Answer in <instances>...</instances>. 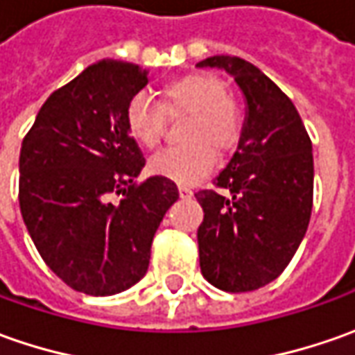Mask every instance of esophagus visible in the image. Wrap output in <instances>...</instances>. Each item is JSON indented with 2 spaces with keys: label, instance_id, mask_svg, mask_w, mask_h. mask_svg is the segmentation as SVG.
<instances>
[{
  "label": "esophagus",
  "instance_id": "obj_1",
  "mask_svg": "<svg viewBox=\"0 0 355 355\" xmlns=\"http://www.w3.org/2000/svg\"><path fill=\"white\" fill-rule=\"evenodd\" d=\"M178 194H180V198H190L192 196V190L187 189V187H178Z\"/></svg>",
  "mask_w": 355,
  "mask_h": 355
}]
</instances>
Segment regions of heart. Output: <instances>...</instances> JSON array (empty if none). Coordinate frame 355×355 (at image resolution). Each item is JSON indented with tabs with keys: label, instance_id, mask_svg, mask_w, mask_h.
Listing matches in <instances>:
<instances>
[{
	"label": "heart",
	"instance_id": "heart-1",
	"mask_svg": "<svg viewBox=\"0 0 355 355\" xmlns=\"http://www.w3.org/2000/svg\"><path fill=\"white\" fill-rule=\"evenodd\" d=\"M189 116L180 139L184 145L166 149L149 163L155 175L180 184H192L206 177L218 155L236 151L243 135L245 117L239 102L227 94L224 80L214 74L194 72L163 84L157 102L137 94L125 105L129 135L147 151H155L165 135L166 118Z\"/></svg>",
	"mask_w": 355,
	"mask_h": 355
}]
</instances>
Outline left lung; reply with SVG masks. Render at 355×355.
I'll list each match as a JSON object with an SVG mask.
<instances>
[{
  "label": "left lung",
  "instance_id": "8db88e82",
  "mask_svg": "<svg viewBox=\"0 0 355 355\" xmlns=\"http://www.w3.org/2000/svg\"><path fill=\"white\" fill-rule=\"evenodd\" d=\"M198 67L224 68L248 102L238 151L214 178L216 189L194 194L204 210L200 271L216 288L248 293L275 281L306 234L314 189L312 143L295 104L259 68L224 55Z\"/></svg>",
  "mask_w": 355,
  "mask_h": 355
}]
</instances>
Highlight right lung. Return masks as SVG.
Masks as SVG:
<instances>
[{"label":"right lung","instance_id":"1","mask_svg":"<svg viewBox=\"0 0 355 355\" xmlns=\"http://www.w3.org/2000/svg\"><path fill=\"white\" fill-rule=\"evenodd\" d=\"M145 84L137 64L100 60L46 98L21 143L23 222L49 269L84 295L110 297L143 279L178 198L171 178L135 180L145 159L123 116Z\"/></svg>","mask_w":355,"mask_h":355}]
</instances>
